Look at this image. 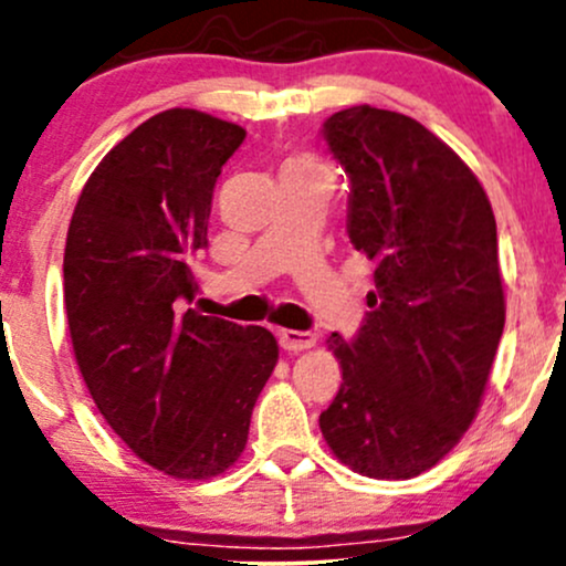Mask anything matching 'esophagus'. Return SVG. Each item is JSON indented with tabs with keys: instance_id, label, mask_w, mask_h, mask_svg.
Segmentation results:
<instances>
[{
	"instance_id": "34e87169",
	"label": "esophagus",
	"mask_w": 566,
	"mask_h": 566,
	"mask_svg": "<svg viewBox=\"0 0 566 566\" xmlns=\"http://www.w3.org/2000/svg\"><path fill=\"white\" fill-rule=\"evenodd\" d=\"M276 337L284 350H305L316 343V333H308V329H279Z\"/></svg>"
}]
</instances>
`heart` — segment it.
I'll use <instances>...</instances> for the list:
<instances>
[{"instance_id":"obj_1","label":"heart","mask_w":566,"mask_h":566,"mask_svg":"<svg viewBox=\"0 0 566 566\" xmlns=\"http://www.w3.org/2000/svg\"><path fill=\"white\" fill-rule=\"evenodd\" d=\"M284 175H322V178L333 180V172H329V167L322 165V161L314 159V157L290 159L287 167H284Z\"/></svg>"}]
</instances>
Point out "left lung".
I'll return each mask as SVG.
<instances>
[{
	"mask_svg": "<svg viewBox=\"0 0 566 566\" xmlns=\"http://www.w3.org/2000/svg\"><path fill=\"white\" fill-rule=\"evenodd\" d=\"M322 135L350 180L348 239L375 269L359 333L327 337L343 382L322 437L361 476L412 479L482 405L505 324L495 216L469 165L412 116L343 108Z\"/></svg>",
	"mask_w": 566,
	"mask_h": 566,
	"instance_id": "left-lung-1",
	"label": "left lung"
}]
</instances>
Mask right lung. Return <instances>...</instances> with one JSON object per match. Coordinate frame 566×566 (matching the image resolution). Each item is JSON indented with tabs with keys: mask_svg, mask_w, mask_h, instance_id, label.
Masks as SVG:
<instances>
[{
	"mask_svg": "<svg viewBox=\"0 0 566 566\" xmlns=\"http://www.w3.org/2000/svg\"><path fill=\"white\" fill-rule=\"evenodd\" d=\"M244 129L193 108L135 127L71 216L63 297L93 401L125 444L175 479L231 469L279 359L265 327L188 308L212 188Z\"/></svg>",
	"mask_w": 566,
	"mask_h": 566,
	"instance_id": "obj_1",
	"label": "right lung"
}]
</instances>
